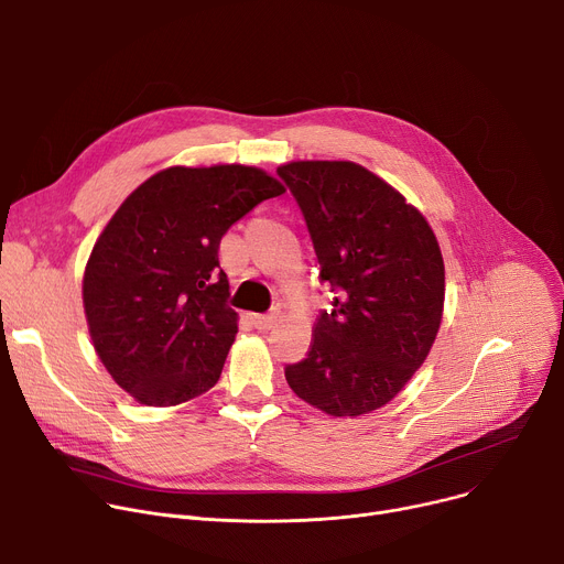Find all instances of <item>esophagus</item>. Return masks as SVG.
<instances>
[{
  "instance_id": "1",
  "label": "esophagus",
  "mask_w": 564,
  "mask_h": 564,
  "mask_svg": "<svg viewBox=\"0 0 564 564\" xmlns=\"http://www.w3.org/2000/svg\"><path fill=\"white\" fill-rule=\"evenodd\" d=\"M279 319V311H272L268 315H253V324L258 330H270Z\"/></svg>"
}]
</instances>
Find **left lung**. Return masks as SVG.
Wrapping results in <instances>:
<instances>
[{"mask_svg": "<svg viewBox=\"0 0 564 564\" xmlns=\"http://www.w3.org/2000/svg\"><path fill=\"white\" fill-rule=\"evenodd\" d=\"M276 174L304 213L330 283L302 362L285 381L333 417L392 401L426 360L442 322L444 260L424 215L351 161H294Z\"/></svg>", "mask_w": 564, "mask_h": 564, "instance_id": "left-lung-1", "label": "left lung"}]
</instances>
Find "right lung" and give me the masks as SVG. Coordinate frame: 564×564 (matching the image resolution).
<instances>
[{"mask_svg":"<svg viewBox=\"0 0 564 564\" xmlns=\"http://www.w3.org/2000/svg\"><path fill=\"white\" fill-rule=\"evenodd\" d=\"M283 193L260 167L176 165L110 217L86 265L84 311L99 360L135 401L178 405L219 381L238 333L221 236Z\"/></svg>","mask_w":564,"mask_h":564,"instance_id":"obj_1","label":"right lung"}]
</instances>
